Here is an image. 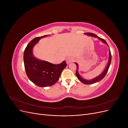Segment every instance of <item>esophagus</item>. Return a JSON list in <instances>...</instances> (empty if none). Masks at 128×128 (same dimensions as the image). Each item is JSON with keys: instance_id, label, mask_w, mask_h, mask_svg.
Here are the masks:
<instances>
[{"instance_id": "34e87169", "label": "esophagus", "mask_w": 128, "mask_h": 128, "mask_svg": "<svg viewBox=\"0 0 128 128\" xmlns=\"http://www.w3.org/2000/svg\"><path fill=\"white\" fill-rule=\"evenodd\" d=\"M71 62H72V59H70V58H68V59L66 60V62L68 64H69V63H70Z\"/></svg>"}]
</instances>
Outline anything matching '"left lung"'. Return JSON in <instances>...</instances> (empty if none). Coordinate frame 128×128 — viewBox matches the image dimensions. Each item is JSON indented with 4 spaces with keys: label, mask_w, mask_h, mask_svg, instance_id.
Masks as SVG:
<instances>
[{
    "label": "left lung",
    "mask_w": 128,
    "mask_h": 128,
    "mask_svg": "<svg viewBox=\"0 0 128 128\" xmlns=\"http://www.w3.org/2000/svg\"><path fill=\"white\" fill-rule=\"evenodd\" d=\"M85 34H87V35H88V36H91L92 37H97V38H99V39H100V40H101L102 42H104V43H105L107 45H108L107 43V42L105 41V40L102 39V38H101L99 37L98 36H96V34H94L91 33V32H86V33H85ZM111 60H112V56H111V52H110V59H109V61H108V64L107 66L106 69H104V70L99 76L96 77V78L92 79L91 80H86L83 79L82 77L80 75V74H79L78 72V70H77V68H78V64H77V63H75V64H76V66H77V70H76V76L77 77V78H78L80 81L81 82H82L83 83H84L85 84H91L95 83L96 82H99V81H100L102 80L104 78V77L106 76V74H107V72L108 70V69H109V67L110 66Z\"/></svg>",
    "instance_id": "8db88e82"
}]
</instances>
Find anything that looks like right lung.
<instances>
[{
	"label": "right lung",
	"mask_w": 128,
	"mask_h": 128,
	"mask_svg": "<svg viewBox=\"0 0 128 128\" xmlns=\"http://www.w3.org/2000/svg\"><path fill=\"white\" fill-rule=\"evenodd\" d=\"M47 35L34 38L26 48L24 60L26 74L29 79L37 86L46 87L52 86L59 80L62 71L67 66L65 61L54 64L45 61L40 60L32 54L34 45L40 38Z\"/></svg>",
	"instance_id": "obj_1"
}]
</instances>
